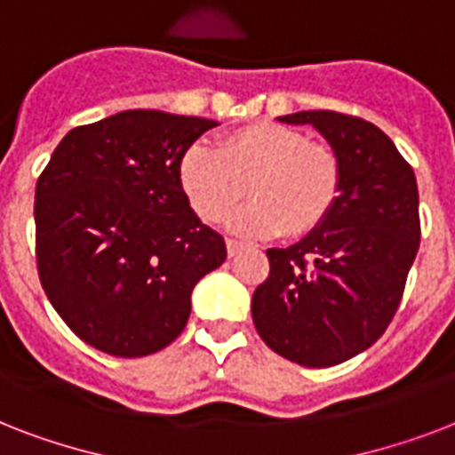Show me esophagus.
Segmentation results:
<instances>
[{
	"mask_svg": "<svg viewBox=\"0 0 455 455\" xmlns=\"http://www.w3.org/2000/svg\"><path fill=\"white\" fill-rule=\"evenodd\" d=\"M248 245L243 241H235V238H227V250H228V257H235L241 250H245Z\"/></svg>",
	"mask_w": 455,
	"mask_h": 455,
	"instance_id": "esophagus-1",
	"label": "esophagus"
}]
</instances>
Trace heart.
I'll return each mask as SVG.
<instances>
[{
	"label": "heart",
	"instance_id": "obj_1",
	"mask_svg": "<svg viewBox=\"0 0 455 455\" xmlns=\"http://www.w3.org/2000/svg\"><path fill=\"white\" fill-rule=\"evenodd\" d=\"M186 198L200 220L217 224L248 191L234 217L238 231L302 238L325 221L342 193V157L323 141L278 123L228 132L217 146H191L179 163Z\"/></svg>",
	"mask_w": 455,
	"mask_h": 455
}]
</instances>
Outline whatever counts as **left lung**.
Masks as SVG:
<instances>
[{"mask_svg": "<svg viewBox=\"0 0 455 455\" xmlns=\"http://www.w3.org/2000/svg\"><path fill=\"white\" fill-rule=\"evenodd\" d=\"M342 157V193L318 228L267 250L269 276L252 295L259 338L307 368L352 359L392 323L420 245L413 167L392 139L361 117L302 110Z\"/></svg>", "mask_w": 455, "mask_h": 455, "instance_id": "8db88e82", "label": "left lung"}]
</instances>
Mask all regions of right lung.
Wrapping results in <instances>:
<instances>
[{
    "label": "right lung",
    "mask_w": 455,
    "mask_h": 455,
    "mask_svg": "<svg viewBox=\"0 0 455 455\" xmlns=\"http://www.w3.org/2000/svg\"><path fill=\"white\" fill-rule=\"evenodd\" d=\"M214 120L124 110L60 139L35 188L46 298L94 349L137 359L179 338L227 243L193 212L179 163Z\"/></svg>",
    "instance_id": "right-lung-1"
}]
</instances>
